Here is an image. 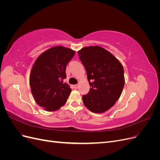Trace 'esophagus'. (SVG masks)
<instances>
[{
	"label": "esophagus",
	"instance_id": "34e87169",
	"mask_svg": "<svg viewBox=\"0 0 160 160\" xmlns=\"http://www.w3.org/2000/svg\"><path fill=\"white\" fill-rule=\"evenodd\" d=\"M72 88H73L74 89H77V88H79V85H78V84L73 85H72Z\"/></svg>",
	"mask_w": 160,
	"mask_h": 160
}]
</instances>
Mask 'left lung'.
<instances>
[{
	"instance_id": "8db88e82",
	"label": "left lung",
	"mask_w": 160,
	"mask_h": 160,
	"mask_svg": "<svg viewBox=\"0 0 160 160\" xmlns=\"http://www.w3.org/2000/svg\"><path fill=\"white\" fill-rule=\"evenodd\" d=\"M87 71L91 88L83 101L91 111L103 113L115 103L124 87V71L121 62L99 46L84 47L78 51Z\"/></svg>"
}]
</instances>
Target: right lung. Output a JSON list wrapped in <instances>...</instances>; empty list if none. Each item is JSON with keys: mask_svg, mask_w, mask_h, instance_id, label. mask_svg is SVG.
Returning <instances> with one entry per match:
<instances>
[{"mask_svg": "<svg viewBox=\"0 0 160 160\" xmlns=\"http://www.w3.org/2000/svg\"><path fill=\"white\" fill-rule=\"evenodd\" d=\"M75 52L61 46L52 47L37 58L30 74V86L37 103L49 111L65 105L71 91L64 83L66 67Z\"/></svg>", "mask_w": 160, "mask_h": 160, "instance_id": "right-lung-1", "label": "right lung"}]
</instances>
